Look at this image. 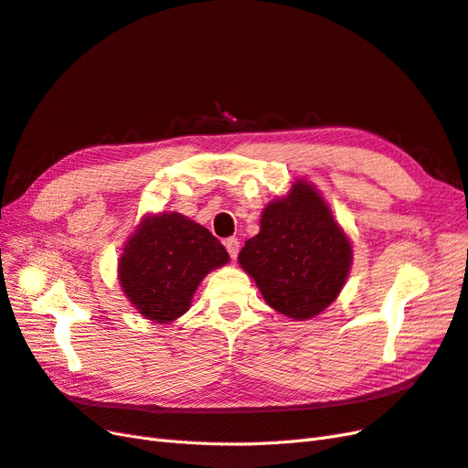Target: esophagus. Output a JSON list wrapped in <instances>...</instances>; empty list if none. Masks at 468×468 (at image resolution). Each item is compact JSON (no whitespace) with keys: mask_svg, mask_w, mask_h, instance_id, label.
Wrapping results in <instances>:
<instances>
[{"mask_svg":"<svg viewBox=\"0 0 468 468\" xmlns=\"http://www.w3.org/2000/svg\"><path fill=\"white\" fill-rule=\"evenodd\" d=\"M223 245H225L227 252H229V257L235 261V259H237V255H239V247H241V245H239V239H235V237L225 239Z\"/></svg>","mask_w":468,"mask_h":468,"instance_id":"1","label":"esophagus"}]
</instances>
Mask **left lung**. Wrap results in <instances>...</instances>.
I'll use <instances>...</instances> for the list:
<instances>
[{
	"mask_svg": "<svg viewBox=\"0 0 468 468\" xmlns=\"http://www.w3.org/2000/svg\"><path fill=\"white\" fill-rule=\"evenodd\" d=\"M266 303L293 319H310L339 296L351 269V243L308 182L262 211L261 231L239 252Z\"/></svg>",
	"mask_w": 468,
	"mask_h": 468,
	"instance_id": "1",
	"label": "left lung"
}]
</instances>
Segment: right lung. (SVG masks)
Here are the masks:
<instances>
[{"label":"right lung","mask_w":468,"mask_h":468,"mask_svg":"<svg viewBox=\"0 0 468 468\" xmlns=\"http://www.w3.org/2000/svg\"><path fill=\"white\" fill-rule=\"evenodd\" d=\"M229 261L206 227L180 213H158L133 235L119 259V280L139 314L158 324L188 312L202 278Z\"/></svg>","instance_id":"obj_1"}]
</instances>
